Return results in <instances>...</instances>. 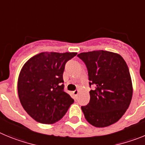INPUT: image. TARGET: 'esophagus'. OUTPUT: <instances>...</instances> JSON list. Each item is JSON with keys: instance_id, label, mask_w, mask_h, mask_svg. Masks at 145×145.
<instances>
[{"instance_id": "1", "label": "esophagus", "mask_w": 145, "mask_h": 145, "mask_svg": "<svg viewBox=\"0 0 145 145\" xmlns=\"http://www.w3.org/2000/svg\"><path fill=\"white\" fill-rule=\"evenodd\" d=\"M72 93H73V95H74V96H77L78 94H79V90H78V89H76V90L73 91Z\"/></svg>"}]
</instances>
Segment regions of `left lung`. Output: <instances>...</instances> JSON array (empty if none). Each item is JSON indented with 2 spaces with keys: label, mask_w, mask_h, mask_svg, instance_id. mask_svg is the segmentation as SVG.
<instances>
[{
  "label": "left lung",
  "mask_w": 145,
  "mask_h": 145,
  "mask_svg": "<svg viewBox=\"0 0 145 145\" xmlns=\"http://www.w3.org/2000/svg\"><path fill=\"white\" fill-rule=\"evenodd\" d=\"M88 70L90 101L82 106L86 120L95 127L110 126L123 116L131 103L133 86L126 61L119 54L93 50L77 55Z\"/></svg>",
  "instance_id": "8db88e82"
}]
</instances>
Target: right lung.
Instances as JSON below:
<instances>
[{"mask_svg":"<svg viewBox=\"0 0 145 145\" xmlns=\"http://www.w3.org/2000/svg\"><path fill=\"white\" fill-rule=\"evenodd\" d=\"M77 53L42 52L22 66L17 82L22 107L34 120L53 124L66 114L74 100L63 90L65 64Z\"/></svg>","mask_w":145,"mask_h":145,"instance_id":"1","label":"right lung"}]
</instances>
